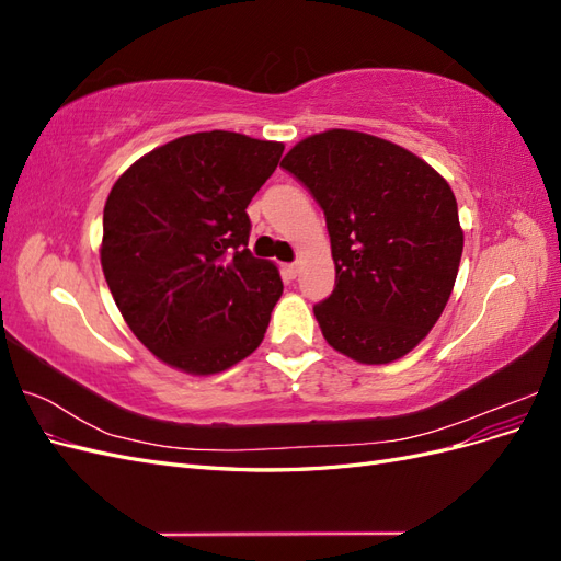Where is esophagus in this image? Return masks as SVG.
Masks as SVG:
<instances>
[{"label":"esophagus","mask_w":561,"mask_h":561,"mask_svg":"<svg viewBox=\"0 0 561 561\" xmlns=\"http://www.w3.org/2000/svg\"><path fill=\"white\" fill-rule=\"evenodd\" d=\"M297 274H299V264H285L283 266V276L285 278H297Z\"/></svg>","instance_id":"34e87169"}]
</instances>
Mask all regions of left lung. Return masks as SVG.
I'll return each instance as SVG.
<instances>
[{
  "mask_svg": "<svg viewBox=\"0 0 561 561\" xmlns=\"http://www.w3.org/2000/svg\"><path fill=\"white\" fill-rule=\"evenodd\" d=\"M280 165L325 210L336 287L313 307L325 342L363 365L400 360L454 290L463 229L451 186L410 149L346 128L309 135Z\"/></svg>",
  "mask_w": 561,
  "mask_h": 561,
  "instance_id": "obj_1",
  "label": "left lung"
}]
</instances>
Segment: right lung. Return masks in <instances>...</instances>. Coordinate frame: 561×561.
<instances>
[{"instance_id": "add662e5", "label": "right lung", "mask_w": 561, "mask_h": 561, "mask_svg": "<svg viewBox=\"0 0 561 561\" xmlns=\"http://www.w3.org/2000/svg\"><path fill=\"white\" fill-rule=\"evenodd\" d=\"M283 149L203 130L151 149L114 182L100 264L126 325L168 367L210 377L262 344L283 280L250 254L245 208Z\"/></svg>"}]
</instances>
